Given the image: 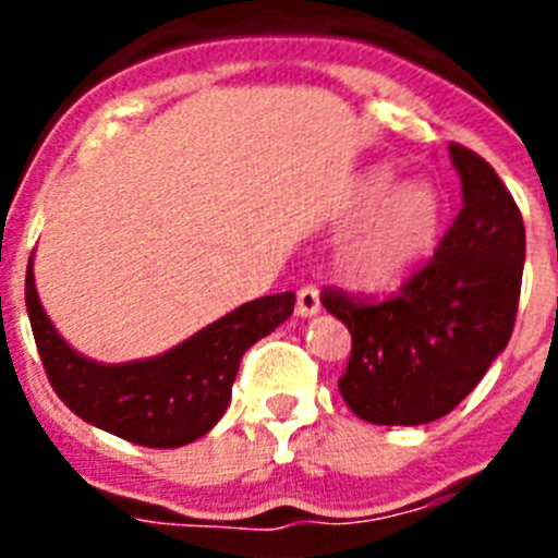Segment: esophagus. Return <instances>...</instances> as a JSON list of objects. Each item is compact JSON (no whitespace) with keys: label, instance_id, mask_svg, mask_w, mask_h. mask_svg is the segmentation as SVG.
<instances>
[{"label":"esophagus","instance_id":"obj_1","mask_svg":"<svg viewBox=\"0 0 558 558\" xmlns=\"http://www.w3.org/2000/svg\"><path fill=\"white\" fill-rule=\"evenodd\" d=\"M318 310H322L318 288H315V284H304V288H299V293H295V313L302 315V318H310V315H315Z\"/></svg>","mask_w":558,"mask_h":558}]
</instances>
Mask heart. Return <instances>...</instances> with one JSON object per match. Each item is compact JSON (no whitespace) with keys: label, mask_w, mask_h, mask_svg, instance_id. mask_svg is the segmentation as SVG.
Instances as JSON below:
<instances>
[{"label":"heart","mask_w":558,"mask_h":558,"mask_svg":"<svg viewBox=\"0 0 558 558\" xmlns=\"http://www.w3.org/2000/svg\"><path fill=\"white\" fill-rule=\"evenodd\" d=\"M391 170H368L357 181L347 218L363 220L338 251V268L349 282L366 290L397 288L436 245L441 198L430 184L398 186Z\"/></svg>","instance_id":"1"}]
</instances>
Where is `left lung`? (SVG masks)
I'll return each mask as SVG.
<instances>
[{
  "label": "left lung",
  "mask_w": 558,
  "mask_h": 558,
  "mask_svg": "<svg viewBox=\"0 0 558 558\" xmlns=\"http://www.w3.org/2000/svg\"><path fill=\"white\" fill-rule=\"evenodd\" d=\"M463 206L436 254L397 295L368 302L327 288L322 302L352 332L340 397L372 425L447 416L514 332L525 226L495 167L450 145Z\"/></svg>",
  "instance_id": "obj_1"
}]
</instances>
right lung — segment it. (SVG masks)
Segmentation results:
<instances>
[{
  "instance_id": "1",
  "label": "right lung",
  "mask_w": 558,
  "mask_h": 558,
  "mask_svg": "<svg viewBox=\"0 0 558 558\" xmlns=\"http://www.w3.org/2000/svg\"><path fill=\"white\" fill-rule=\"evenodd\" d=\"M29 327L49 386L72 413L142 447H184L206 436L229 408L243 354L293 313L290 290L231 310L159 357L102 366L56 332L36 293L33 259L24 279Z\"/></svg>"
}]
</instances>
